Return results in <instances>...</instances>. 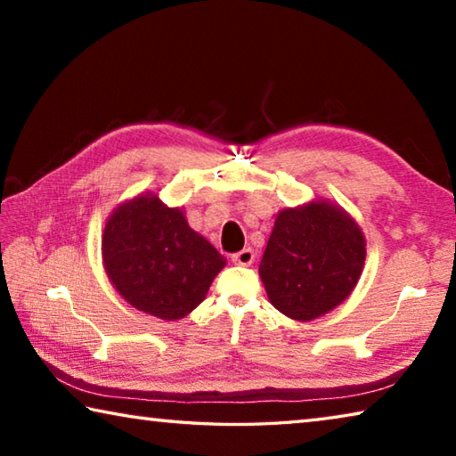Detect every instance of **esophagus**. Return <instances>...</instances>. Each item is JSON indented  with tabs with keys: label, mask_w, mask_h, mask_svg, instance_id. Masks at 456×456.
<instances>
[{
	"label": "esophagus",
	"mask_w": 456,
	"mask_h": 456,
	"mask_svg": "<svg viewBox=\"0 0 456 456\" xmlns=\"http://www.w3.org/2000/svg\"><path fill=\"white\" fill-rule=\"evenodd\" d=\"M253 259H256V253H253L251 247H245V249L237 251V253H233V256H231V261H233L235 265H243V267L251 265Z\"/></svg>",
	"instance_id": "34e87169"
}]
</instances>
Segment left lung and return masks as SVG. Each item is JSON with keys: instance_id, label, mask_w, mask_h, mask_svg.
I'll return each instance as SVG.
<instances>
[{"instance_id": "obj_1", "label": "left lung", "mask_w": 456, "mask_h": 456, "mask_svg": "<svg viewBox=\"0 0 456 456\" xmlns=\"http://www.w3.org/2000/svg\"><path fill=\"white\" fill-rule=\"evenodd\" d=\"M366 239L358 223L330 200L277 213L259 264L275 310L310 322L350 296L362 275Z\"/></svg>"}]
</instances>
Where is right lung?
Returning <instances> with one entry per match:
<instances>
[{
    "label": "right lung",
    "mask_w": 456,
    "mask_h": 456,
    "mask_svg": "<svg viewBox=\"0 0 456 456\" xmlns=\"http://www.w3.org/2000/svg\"><path fill=\"white\" fill-rule=\"evenodd\" d=\"M102 261L126 302L160 320H181L203 302L225 257L189 227L179 207L154 192L118 205L106 219Z\"/></svg>",
    "instance_id": "add662e5"
}]
</instances>
